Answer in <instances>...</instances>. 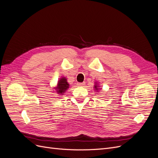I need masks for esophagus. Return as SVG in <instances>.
Instances as JSON below:
<instances>
[{
	"label": "esophagus",
	"mask_w": 158,
	"mask_h": 158,
	"mask_svg": "<svg viewBox=\"0 0 158 158\" xmlns=\"http://www.w3.org/2000/svg\"><path fill=\"white\" fill-rule=\"evenodd\" d=\"M85 84V83H78L77 84V85L78 86H82V85H84Z\"/></svg>",
	"instance_id": "esophagus-1"
}]
</instances>
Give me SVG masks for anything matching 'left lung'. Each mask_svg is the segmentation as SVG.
Listing matches in <instances>:
<instances>
[{
  "label": "left lung",
  "instance_id": "1",
  "mask_svg": "<svg viewBox=\"0 0 158 158\" xmlns=\"http://www.w3.org/2000/svg\"><path fill=\"white\" fill-rule=\"evenodd\" d=\"M94 88H95V91H97V92H98V91L100 90V86L99 85L98 82H95V85Z\"/></svg>",
  "mask_w": 158,
  "mask_h": 158
}]
</instances>
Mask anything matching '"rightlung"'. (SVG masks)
Masks as SVG:
<instances>
[{
  "label": "right lung",
  "mask_w": 158,
  "mask_h": 158,
  "mask_svg": "<svg viewBox=\"0 0 158 158\" xmlns=\"http://www.w3.org/2000/svg\"><path fill=\"white\" fill-rule=\"evenodd\" d=\"M70 85L67 82V79L65 77H62L58 80L57 84L53 89L56 90V92L59 95H64L66 91L69 88Z\"/></svg>",
  "instance_id": "add662e5"
}]
</instances>
